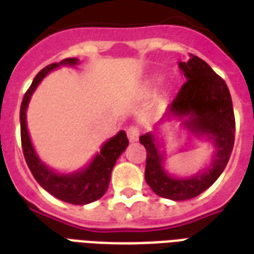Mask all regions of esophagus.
Masks as SVG:
<instances>
[{
  "label": "esophagus",
  "instance_id": "34e87169",
  "mask_svg": "<svg viewBox=\"0 0 254 254\" xmlns=\"http://www.w3.org/2000/svg\"><path fill=\"white\" fill-rule=\"evenodd\" d=\"M127 133L129 141H137L138 136H140V127L137 125H130L127 129Z\"/></svg>",
  "mask_w": 254,
  "mask_h": 254
}]
</instances>
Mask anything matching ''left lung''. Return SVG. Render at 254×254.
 Masks as SVG:
<instances>
[{"instance_id":"1","label":"left lung","mask_w":254,"mask_h":254,"mask_svg":"<svg viewBox=\"0 0 254 254\" xmlns=\"http://www.w3.org/2000/svg\"><path fill=\"white\" fill-rule=\"evenodd\" d=\"M187 81L182 84L165 117H189L184 125L198 136L205 134L216 147L212 167L190 178H174L163 169L165 155L155 143L154 134L140 136L147 149L145 181L160 197L181 201L198 196L223 173L234 147L235 118L227 84L201 58L190 54L188 63H180Z\"/></svg>"}]
</instances>
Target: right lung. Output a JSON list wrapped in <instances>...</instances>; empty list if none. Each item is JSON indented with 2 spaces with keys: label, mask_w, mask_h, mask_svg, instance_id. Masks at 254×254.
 Returning <instances> with one entry per match:
<instances>
[{
  "label": "right lung",
  "mask_w": 254,
  "mask_h": 254,
  "mask_svg": "<svg viewBox=\"0 0 254 254\" xmlns=\"http://www.w3.org/2000/svg\"><path fill=\"white\" fill-rule=\"evenodd\" d=\"M77 63V58H65L61 63L50 64L49 66L43 67L41 72L36 74L21 102L20 133H21V147H23L25 162L38 184L50 194L63 201L83 205V204H88V202L98 200L106 193L109 188V182H110L113 167L116 165L117 159L120 158V155L125 151L129 144L127 133L121 130L109 141H106L102 145L99 154L95 156L94 160L84 170L76 171L72 174H57L52 169H49L46 165H43L41 159L38 158L35 149L31 144L30 134L27 130V122H25V111H27L31 95L36 89L38 84L43 80V77L60 65H76Z\"/></svg>",
  "instance_id": "add662e5"
}]
</instances>
